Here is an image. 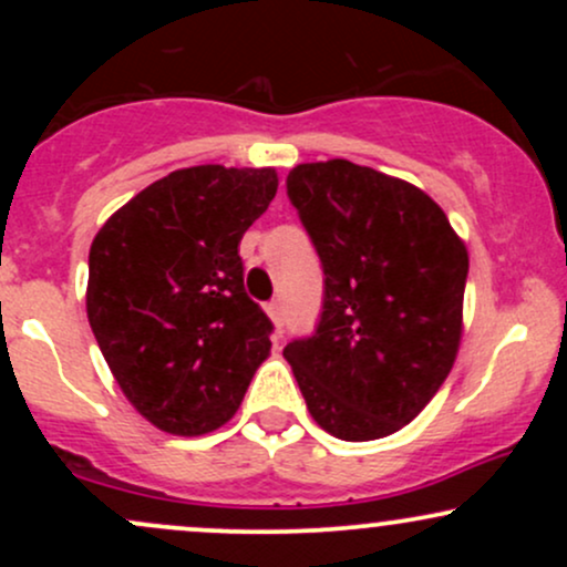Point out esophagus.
Returning a JSON list of instances; mask_svg holds the SVG:
<instances>
[{"label":"esophagus","mask_w":567,"mask_h":567,"mask_svg":"<svg viewBox=\"0 0 567 567\" xmlns=\"http://www.w3.org/2000/svg\"><path fill=\"white\" fill-rule=\"evenodd\" d=\"M266 311H269L275 328L279 330V333H282V328H285V306H282V301H271L269 306H266Z\"/></svg>","instance_id":"obj_1"}]
</instances>
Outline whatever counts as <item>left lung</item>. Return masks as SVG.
Returning a JSON list of instances; mask_svg holds the SVG:
<instances>
[{"instance_id": "obj_1", "label": "left lung", "mask_w": 567, "mask_h": 567, "mask_svg": "<svg viewBox=\"0 0 567 567\" xmlns=\"http://www.w3.org/2000/svg\"><path fill=\"white\" fill-rule=\"evenodd\" d=\"M288 197L324 275L315 333L282 351L306 408L349 442L400 432L455 362L466 247L421 188L349 159L292 167Z\"/></svg>"}]
</instances>
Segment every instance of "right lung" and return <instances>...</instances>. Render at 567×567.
Here are the masks:
<instances>
[{"label": "right lung", "mask_w": 567, "mask_h": 567, "mask_svg": "<svg viewBox=\"0 0 567 567\" xmlns=\"http://www.w3.org/2000/svg\"><path fill=\"white\" fill-rule=\"evenodd\" d=\"M275 194L271 167H186L95 234L90 328L122 392L162 432L224 426L269 357L275 324L245 292L239 239Z\"/></svg>", "instance_id": "add662e5"}]
</instances>
